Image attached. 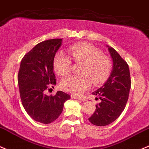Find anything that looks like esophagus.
<instances>
[{"mask_svg": "<svg viewBox=\"0 0 149 149\" xmlns=\"http://www.w3.org/2000/svg\"><path fill=\"white\" fill-rule=\"evenodd\" d=\"M71 98H75V99H79L80 101H84V99L83 98H81V97H79L77 96V95H71Z\"/></svg>", "mask_w": 149, "mask_h": 149, "instance_id": "obj_1", "label": "esophagus"}]
</instances>
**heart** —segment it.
<instances>
[{
    "label": "heart",
    "mask_w": 149,
    "mask_h": 149,
    "mask_svg": "<svg viewBox=\"0 0 149 149\" xmlns=\"http://www.w3.org/2000/svg\"><path fill=\"white\" fill-rule=\"evenodd\" d=\"M68 54L76 63L82 64L81 76H69L60 83L62 90L75 95H81L90 87L91 81L95 85L103 84L109 78L112 64L110 58L101 54V51L86 43L70 46ZM54 69L60 76H65L70 70L69 58L62 54L55 56Z\"/></svg>",
    "instance_id": "heart-1"
}]
</instances>
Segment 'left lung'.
<instances>
[{
	"label": "left lung",
	"instance_id": "1",
	"mask_svg": "<svg viewBox=\"0 0 149 149\" xmlns=\"http://www.w3.org/2000/svg\"><path fill=\"white\" fill-rule=\"evenodd\" d=\"M106 47L113 61L112 70L103 86L92 93L101 101L88 118L98 126H107L119 117L126 107L131 84L127 63L112 47Z\"/></svg>",
	"mask_w": 149,
	"mask_h": 149
}]
</instances>
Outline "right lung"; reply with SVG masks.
Instances as JSON below:
<instances>
[{
	"label": "right lung",
	"instance_id": "right-lung-1",
	"mask_svg": "<svg viewBox=\"0 0 149 149\" xmlns=\"http://www.w3.org/2000/svg\"><path fill=\"white\" fill-rule=\"evenodd\" d=\"M61 45V38L39 43L25 55L20 65L18 82L23 108L33 119L45 124L57 119L64 103L70 98L61 91L55 95L46 94L56 84L53 62Z\"/></svg>",
	"mask_w": 149,
	"mask_h": 149
}]
</instances>
